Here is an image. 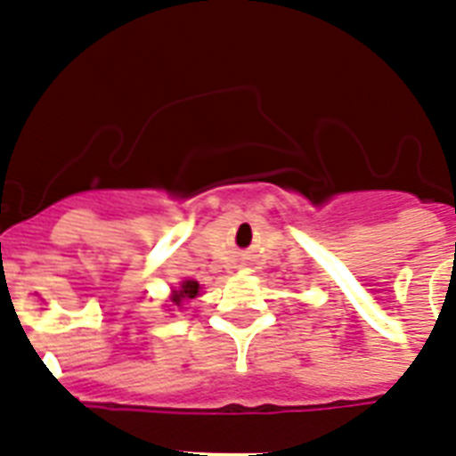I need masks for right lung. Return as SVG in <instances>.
<instances>
[{
    "label": "right lung",
    "instance_id": "1",
    "mask_svg": "<svg viewBox=\"0 0 456 456\" xmlns=\"http://www.w3.org/2000/svg\"><path fill=\"white\" fill-rule=\"evenodd\" d=\"M196 296H199V281H191V279H189V281H184V284H182V289H179V291L172 293V303L182 305V300H191V298H196Z\"/></svg>",
    "mask_w": 456,
    "mask_h": 456
}]
</instances>
